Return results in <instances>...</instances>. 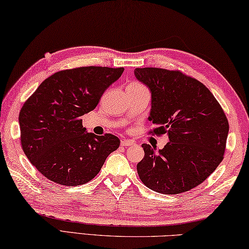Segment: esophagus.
Returning <instances> with one entry per match:
<instances>
[{
    "label": "esophagus",
    "instance_id": "obj_1",
    "mask_svg": "<svg viewBox=\"0 0 249 249\" xmlns=\"http://www.w3.org/2000/svg\"><path fill=\"white\" fill-rule=\"evenodd\" d=\"M134 144L132 140H121V145L122 146H131Z\"/></svg>",
    "mask_w": 249,
    "mask_h": 249
}]
</instances>
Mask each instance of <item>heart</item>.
Returning <instances> with one entry per match:
<instances>
[{
	"label": "heart",
	"instance_id": "obj_1",
	"mask_svg": "<svg viewBox=\"0 0 249 249\" xmlns=\"http://www.w3.org/2000/svg\"><path fill=\"white\" fill-rule=\"evenodd\" d=\"M131 86H134V87H143V86H142V85H140V84H132Z\"/></svg>",
	"mask_w": 249,
	"mask_h": 249
}]
</instances>
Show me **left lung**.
Wrapping results in <instances>:
<instances>
[{
  "label": "left lung",
  "instance_id": "1",
  "mask_svg": "<svg viewBox=\"0 0 249 249\" xmlns=\"http://www.w3.org/2000/svg\"><path fill=\"white\" fill-rule=\"evenodd\" d=\"M134 76L151 91L149 120L169 142L157 151L143 143L140 180L152 191L178 194L204 182L223 160L228 121L209 89L178 71L136 68Z\"/></svg>",
  "mask_w": 249,
  "mask_h": 249
}]
</instances>
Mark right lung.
Returning <instances> with one entry per match:
<instances>
[{"label":"right lung","instance_id":"1","mask_svg":"<svg viewBox=\"0 0 249 249\" xmlns=\"http://www.w3.org/2000/svg\"><path fill=\"white\" fill-rule=\"evenodd\" d=\"M124 71L89 66L55 72L23 105L18 116L22 148L48 180L67 186L85 184L119 148L113 134L87 132L81 117L97 107Z\"/></svg>","mask_w":249,"mask_h":249}]
</instances>
